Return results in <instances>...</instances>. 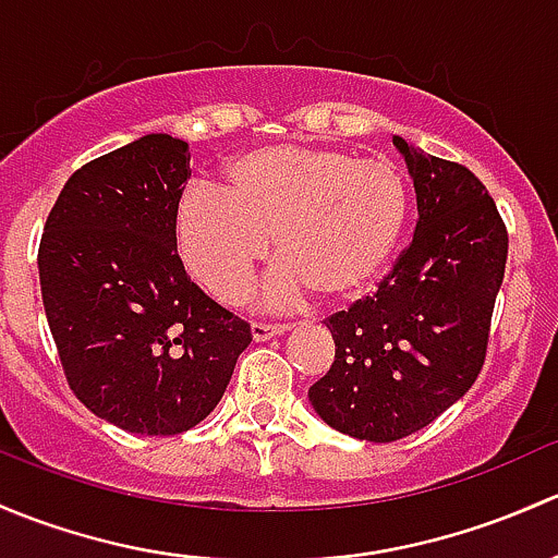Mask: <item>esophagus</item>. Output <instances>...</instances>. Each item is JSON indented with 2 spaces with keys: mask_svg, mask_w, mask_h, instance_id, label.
<instances>
[{
  "mask_svg": "<svg viewBox=\"0 0 558 558\" xmlns=\"http://www.w3.org/2000/svg\"><path fill=\"white\" fill-rule=\"evenodd\" d=\"M252 338L255 341H268V338H277V336H284L287 330H290V325H268V322H252Z\"/></svg>",
  "mask_w": 558,
  "mask_h": 558,
  "instance_id": "obj_1",
  "label": "esophagus"
}]
</instances>
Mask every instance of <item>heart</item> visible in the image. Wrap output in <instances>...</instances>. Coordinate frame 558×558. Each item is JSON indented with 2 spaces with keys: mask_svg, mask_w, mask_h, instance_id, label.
<instances>
[{
  "mask_svg": "<svg viewBox=\"0 0 558 558\" xmlns=\"http://www.w3.org/2000/svg\"><path fill=\"white\" fill-rule=\"evenodd\" d=\"M408 198L392 160L268 145L233 158L222 191L191 187L182 195L171 233L187 274L222 303L244 298L271 244L281 260L263 287L266 306H290L308 290L343 301L363 292L395 255Z\"/></svg>",
  "mask_w": 558,
  "mask_h": 558,
  "instance_id": "b5f03b06",
  "label": "heart"
}]
</instances>
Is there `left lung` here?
<instances>
[{"mask_svg": "<svg viewBox=\"0 0 558 558\" xmlns=\"http://www.w3.org/2000/svg\"><path fill=\"white\" fill-rule=\"evenodd\" d=\"M392 142L416 191L413 241L376 295L325 322L336 360L308 389L322 422L371 444L418 433L473 387L508 260V231L478 177Z\"/></svg>", "mask_w": 558, "mask_h": 558, "instance_id": "obj_1", "label": "left lung"}]
</instances>
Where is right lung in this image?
I'll use <instances>...</instances> for the list:
<instances>
[{
	"instance_id": "obj_1",
	"label": "right lung",
	"mask_w": 558,
	"mask_h": 558,
	"mask_svg": "<svg viewBox=\"0 0 558 558\" xmlns=\"http://www.w3.org/2000/svg\"><path fill=\"white\" fill-rule=\"evenodd\" d=\"M187 177V142L140 136L69 177L39 241L45 314L69 387L125 433L177 435L204 422L252 341L174 250Z\"/></svg>"
}]
</instances>
